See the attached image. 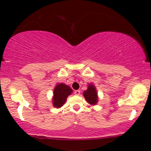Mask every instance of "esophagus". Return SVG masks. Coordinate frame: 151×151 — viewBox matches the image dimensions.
I'll list each match as a JSON object with an SVG mask.
<instances>
[{
  "instance_id": "esophagus-1",
  "label": "esophagus",
  "mask_w": 151,
  "mask_h": 151,
  "mask_svg": "<svg viewBox=\"0 0 151 151\" xmlns=\"http://www.w3.org/2000/svg\"><path fill=\"white\" fill-rule=\"evenodd\" d=\"M74 93V94L77 95V96H79V95L80 94V91H79V90H75Z\"/></svg>"
}]
</instances>
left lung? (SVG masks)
Instances as JSON below:
<instances>
[{"label":"left lung","mask_w":151,"mask_h":151,"mask_svg":"<svg viewBox=\"0 0 151 151\" xmlns=\"http://www.w3.org/2000/svg\"><path fill=\"white\" fill-rule=\"evenodd\" d=\"M84 96L86 101L90 104H96L98 101L97 93H96V88L93 84H89L88 89L84 91Z\"/></svg>","instance_id":"8db88e82"}]
</instances>
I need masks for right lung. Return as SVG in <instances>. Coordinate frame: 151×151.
Returning <instances> with one entry per match:
<instances>
[{
	"mask_svg": "<svg viewBox=\"0 0 151 151\" xmlns=\"http://www.w3.org/2000/svg\"><path fill=\"white\" fill-rule=\"evenodd\" d=\"M72 92L70 86L65 84H59L54 89L53 106L56 108H60L65 103L67 96Z\"/></svg>",
	"mask_w": 151,
	"mask_h": 151,
	"instance_id": "add662e5",
	"label": "right lung"
}]
</instances>
